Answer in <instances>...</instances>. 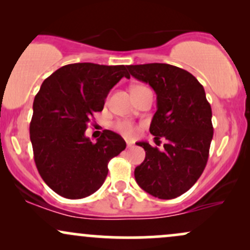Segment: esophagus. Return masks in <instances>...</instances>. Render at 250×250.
Wrapping results in <instances>:
<instances>
[{
	"label": "esophagus",
	"instance_id": "esophagus-1",
	"mask_svg": "<svg viewBox=\"0 0 250 250\" xmlns=\"http://www.w3.org/2000/svg\"><path fill=\"white\" fill-rule=\"evenodd\" d=\"M127 147H128V148L133 147V142H130V141H127Z\"/></svg>",
	"mask_w": 250,
	"mask_h": 250
}]
</instances>
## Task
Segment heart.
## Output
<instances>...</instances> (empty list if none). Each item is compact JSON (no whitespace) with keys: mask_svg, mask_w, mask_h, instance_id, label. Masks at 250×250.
Wrapping results in <instances>:
<instances>
[{"mask_svg":"<svg viewBox=\"0 0 250 250\" xmlns=\"http://www.w3.org/2000/svg\"><path fill=\"white\" fill-rule=\"evenodd\" d=\"M137 87H140V85H137ZM116 128L128 137L136 136L137 133H139V128L135 127L134 125H131V123H129V122H119L116 125Z\"/></svg>","mask_w":250,"mask_h":250,"instance_id":"obj_1","label":"heart"}]
</instances>
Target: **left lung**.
<instances>
[{"mask_svg":"<svg viewBox=\"0 0 250 250\" xmlns=\"http://www.w3.org/2000/svg\"><path fill=\"white\" fill-rule=\"evenodd\" d=\"M127 68L154 89L157 110L149 131L155 140H167L162 150L146 141L136 143L146 159L135 168V180L155 197L175 199L193 187L207 165L214 130L210 104L202 84L187 70L166 63Z\"/></svg>","mask_w":250,"mask_h":250,"instance_id":"left-lung-1","label":"left lung"}]
</instances>
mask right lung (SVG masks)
Returning a JSON list of instances; mask_svg holds the SVG:
<instances>
[{"label": "right lung", "mask_w": 250, "mask_h": 250, "mask_svg": "<svg viewBox=\"0 0 250 250\" xmlns=\"http://www.w3.org/2000/svg\"><path fill=\"white\" fill-rule=\"evenodd\" d=\"M125 65L73 63L43 81L33 103L30 141L37 170L56 194L83 199L108 175V162L125 149L119 134L104 130L93 143L84 135L90 117L102 111L110 89Z\"/></svg>", "instance_id": "1"}]
</instances>
